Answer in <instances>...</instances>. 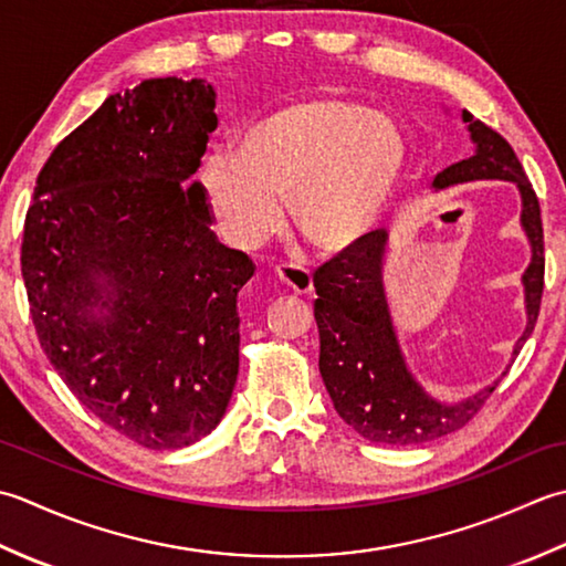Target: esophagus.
<instances>
[{
    "mask_svg": "<svg viewBox=\"0 0 566 566\" xmlns=\"http://www.w3.org/2000/svg\"><path fill=\"white\" fill-rule=\"evenodd\" d=\"M275 279H279L287 291H293L297 295L313 291V275H310L305 266H300V263H279V266H275Z\"/></svg>",
    "mask_w": 566,
    "mask_h": 566,
    "instance_id": "1",
    "label": "esophagus"
}]
</instances>
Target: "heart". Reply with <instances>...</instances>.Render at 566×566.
<instances>
[{"mask_svg": "<svg viewBox=\"0 0 566 566\" xmlns=\"http://www.w3.org/2000/svg\"><path fill=\"white\" fill-rule=\"evenodd\" d=\"M406 160L400 126L342 95L287 102L249 124L237 154L202 164V188L224 234L259 247L283 224L319 253L361 241L384 212Z\"/></svg>", "mask_w": 566, "mask_h": 566, "instance_id": "b5f03b06", "label": "heart"}]
</instances>
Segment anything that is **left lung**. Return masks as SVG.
Listing matches in <instances>:
<instances>
[{"label": "left lung", "mask_w": 566, "mask_h": 566, "mask_svg": "<svg viewBox=\"0 0 566 566\" xmlns=\"http://www.w3.org/2000/svg\"><path fill=\"white\" fill-rule=\"evenodd\" d=\"M461 119L469 126L476 151L437 172L432 188L444 190L474 180H511L521 192V224L533 249V259L523 273L527 325L515 342L513 356H517L535 329L545 287L539 202L511 144L467 109L461 112ZM386 247L388 234L376 229L315 271L319 374L334 410L352 430L376 444L410 447L464 428L483 408L499 380L452 406L424 394L408 371L390 319L384 291Z\"/></svg>", "instance_id": "left-lung-1"}]
</instances>
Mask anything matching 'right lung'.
I'll use <instances>...</instances> for the list:
<instances>
[{
  "instance_id": "1",
  "label": "right lung",
  "mask_w": 566,
  "mask_h": 566,
  "mask_svg": "<svg viewBox=\"0 0 566 566\" xmlns=\"http://www.w3.org/2000/svg\"><path fill=\"white\" fill-rule=\"evenodd\" d=\"M214 87L154 77L53 148L21 241L31 319L73 396L146 449L210 434L239 374L253 263L219 244L202 182Z\"/></svg>"
}]
</instances>
